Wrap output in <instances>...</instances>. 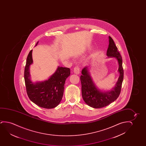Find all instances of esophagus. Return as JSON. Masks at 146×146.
Here are the masks:
<instances>
[{"label":"esophagus","mask_w":146,"mask_h":146,"mask_svg":"<svg viewBox=\"0 0 146 146\" xmlns=\"http://www.w3.org/2000/svg\"><path fill=\"white\" fill-rule=\"evenodd\" d=\"M73 72L74 73L76 74H79L80 73V68L78 66H76L74 68Z\"/></svg>","instance_id":"esophagus-1"}]
</instances>
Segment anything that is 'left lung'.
Instances as JSON below:
<instances>
[{"label": "left lung", "instance_id": "8db88e82", "mask_svg": "<svg viewBox=\"0 0 146 146\" xmlns=\"http://www.w3.org/2000/svg\"><path fill=\"white\" fill-rule=\"evenodd\" d=\"M109 46L107 51L108 57H115L119 64L118 72L120 74L114 88L109 91H102L97 87L90 75L88 67L82 70L80 80L82 85V95L84 102L93 108H101L108 106L118 98L121 92L124 78L122 58L114 41L109 36Z\"/></svg>", "mask_w": 146, "mask_h": 146}]
</instances>
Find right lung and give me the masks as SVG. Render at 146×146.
<instances>
[{"instance_id":"right-lung-1","label":"right lung","mask_w":146,"mask_h":146,"mask_svg":"<svg viewBox=\"0 0 146 146\" xmlns=\"http://www.w3.org/2000/svg\"><path fill=\"white\" fill-rule=\"evenodd\" d=\"M32 52L31 50L28 54L24 70L27 94L30 100L37 106L46 109L55 108L62 100L65 81L70 76V69L58 66L56 71L48 80L32 82L29 72L30 66L33 63Z\"/></svg>"}]
</instances>
